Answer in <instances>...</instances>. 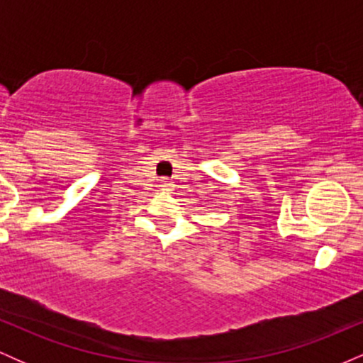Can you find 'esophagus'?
<instances>
[{"label":"esophagus","mask_w":363,"mask_h":363,"mask_svg":"<svg viewBox=\"0 0 363 363\" xmlns=\"http://www.w3.org/2000/svg\"><path fill=\"white\" fill-rule=\"evenodd\" d=\"M170 187H172V182H170L169 179H162V181H160V189L170 191Z\"/></svg>","instance_id":"1"}]
</instances>
